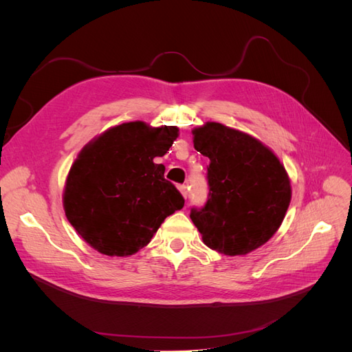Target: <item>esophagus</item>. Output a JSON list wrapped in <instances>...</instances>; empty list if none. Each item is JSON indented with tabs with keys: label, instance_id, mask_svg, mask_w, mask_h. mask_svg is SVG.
Segmentation results:
<instances>
[{
	"label": "esophagus",
	"instance_id": "34e87169",
	"mask_svg": "<svg viewBox=\"0 0 352 352\" xmlns=\"http://www.w3.org/2000/svg\"><path fill=\"white\" fill-rule=\"evenodd\" d=\"M179 190H180V194H182L185 198H188V186L186 185H180Z\"/></svg>",
	"mask_w": 352,
	"mask_h": 352
}]
</instances>
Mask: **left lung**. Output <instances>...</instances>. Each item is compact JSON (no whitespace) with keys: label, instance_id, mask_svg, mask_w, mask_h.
Listing matches in <instances>:
<instances>
[{"label":"left lung","instance_id":"left-lung-1","mask_svg":"<svg viewBox=\"0 0 352 352\" xmlns=\"http://www.w3.org/2000/svg\"><path fill=\"white\" fill-rule=\"evenodd\" d=\"M194 146L210 158L208 198L190 208V219L208 248L245 255L267 242L282 225L291 202L283 164L258 140L208 122L197 127Z\"/></svg>","mask_w":352,"mask_h":352}]
</instances>
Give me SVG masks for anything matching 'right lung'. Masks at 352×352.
<instances>
[{"instance_id":"1","label":"right lung","mask_w":352,"mask_h":352,"mask_svg":"<svg viewBox=\"0 0 352 352\" xmlns=\"http://www.w3.org/2000/svg\"><path fill=\"white\" fill-rule=\"evenodd\" d=\"M176 138V126L131 122L83 146L70 167L63 206L70 225L92 248L132 255L184 207L182 194L164 179L166 167L154 163Z\"/></svg>"}]
</instances>
